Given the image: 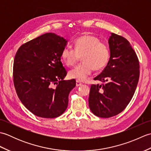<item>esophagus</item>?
<instances>
[{
  "instance_id": "obj_1",
  "label": "esophagus",
  "mask_w": 151,
  "mask_h": 151,
  "mask_svg": "<svg viewBox=\"0 0 151 151\" xmlns=\"http://www.w3.org/2000/svg\"><path fill=\"white\" fill-rule=\"evenodd\" d=\"M82 85V83L81 82H79L78 81H76V86H77V87H78V86H81Z\"/></svg>"
}]
</instances>
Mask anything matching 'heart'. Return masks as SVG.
<instances>
[{
  "label": "heart",
  "instance_id": "1",
  "mask_svg": "<svg viewBox=\"0 0 151 151\" xmlns=\"http://www.w3.org/2000/svg\"><path fill=\"white\" fill-rule=\"evenodd\" d=\"M74 48L64 47L61 59L67 66L71 67L82 57L83 62L69 72V77L78 81H86L93 69L99 70L104 68L110 60L108 46L93 35L85 34L77 38L74 41Z\"/></svg>",
  "mask_w": 151,
  "mask_h": 151
}]
</instances>
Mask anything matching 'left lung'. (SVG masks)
<instances>
[{"label":"left lung","instance_id":"8db88e82","mask_svg":"<svg viewBox=\"0 0 151 151\" xmlns=\"http://www.w3.org/2000/svg\"><path fill=\"white\" fill-rule=\"evenodd\" d=\"M110 58L106 67L94 78L101 84L91 86L89 106L98 117L109 118L123 111L132 99L139 77V63L126 38L111 34Z\"/></svg>","mask_w":151,"mask_h":151}]
</instances>
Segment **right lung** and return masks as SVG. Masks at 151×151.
<instances>
[{
  "label": "right lung",
  "instance_id": "obj_1",
  "mask_svg": "<svg viewBox=\"0 0 151 151\" xmlns=\"http://www.w3.org/2000/svg\"><path fill=\"white\" fill-rule=\"evenodd\" d=\"M67 42L55 34L46 33L22 44L15 54L13 78L16 93L36 116L55 118L68 106L76 81L63 80L67 70L61 53Z\"/></svg>",
  "mask_w": 151,
  "mask_h": 151
}]
</instances>
